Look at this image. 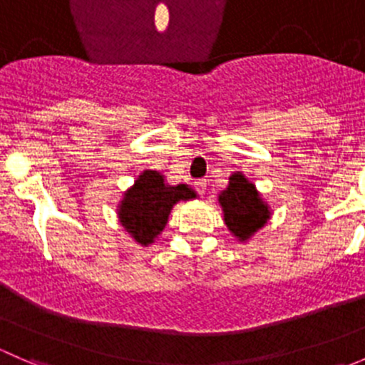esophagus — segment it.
Returning <instances> with one entry per match:
<instances>
[{"instance_id": "obj_1", "label": "esophagus", "mask_w": 365, "mask_h": 365, "mask_svg": "<svg viewBox=\"0 0 365 365\" xmlns=\"http://www.w3.org/2000/svg\"><path fill=\"white\" fill-rule=\"evenodd\" d=\"M194 185H196L197 194H200V196H205V194H206V180H200V182H196Z\"/></svg>"}]
</instances>
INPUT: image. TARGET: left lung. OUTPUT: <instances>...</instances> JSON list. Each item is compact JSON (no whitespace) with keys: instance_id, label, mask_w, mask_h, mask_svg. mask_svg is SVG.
Returning a JSON list of instances; mask_svg holds the SVG:
<instances>
[{"instance_id":"1","label":"left lung","mask_w":365,"mask_h":365,"mask_svg":"<svg viewBox=\"0 0 365 365\" xmlns=\"http://www.w3.org/2000/svg\"><path fill=\"white\" fill-rule=\"evenodd\" d=\"M219 205L224 213V224L238 242L251 240L272 215L270 206L264 203L259 190L240 171L230 176V183L219 194Z\"/></svg>"}]
</instances>
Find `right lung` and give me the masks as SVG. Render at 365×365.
<instances>
[{
    "mask_svg": "<svg viewBox=\"0 0 365 365\" xmlns=\"http://www.w3.org/2000/svg\"><path fill=\"white\" fill-rule=\"evenodd\" d=\"M196 196L185 183L169 185L159 171L145 169L135 178L134 185L125 190L123 200L116 208L118 220L134 242L148 247L164 231L173 206Z\"/></svg>",
    "mask_w": 365,
    "mask_h": 365,
    "instance_id": "obj_1",
    "label": "right lung"
}]
</instances>
